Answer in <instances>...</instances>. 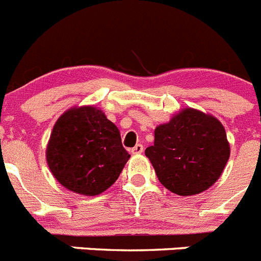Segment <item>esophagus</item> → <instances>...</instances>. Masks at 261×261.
I'll list each match as a JSON object with an SVG mask.
<instances>
[{
	"label": "esophagus",
	"instance_id": "34e87169",
	"mask_svg": "<svg viewBox=\"0 0 261 261\" xmlns=\"http://www.w3.org/2000/svg\"><path fill=\"white\" fill-rule=\"evenodd\" d=\"M143 151H144V147H143L142 144H136L135 147L131 148V151H130V152H131V153H133V154H140Z\"/></svg>",
	"mask_w": 261,
	"mask_h": 261
}]
</instances>
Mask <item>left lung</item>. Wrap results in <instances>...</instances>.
<instances>
[{
  "mask_svg": "<svg viewBox=\"0 0 261 261\" xmlns=\"http://www.w3.org/2000/svg\"><path fill=\"white\" fill-rule=\"evenodd\" d=\"M145 156L169 191L190 196L215 185L229 160L230 145L216 117L186 108L157 126Z\"/></svg>",
  "mask_w": 261,
  "mask_h": 261,
  "instance_id": "1",
  "label": "left lung"
}]
</instances>
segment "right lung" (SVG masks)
Returning a JSON list of instances; mask_svg holds the SVG:
<instances>
[{
	"mask_svg": "<svg viewBox=\"0 0 261 261\" xmlns=\"http://www.w3.org/2000/svg\"><path fill=\"white\" fill-rule=\"evenodd\" d=\"M130 159L118 127L95 107L66 110L46 145V163L65 189L95 196L109 189Z\"/></svg>",
	"mask_w": 261,
	"mask_h": 261,
	"instance_id": "obj_1",
	"label": "right lung"
}]
</instances>
